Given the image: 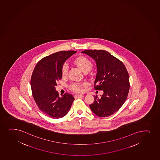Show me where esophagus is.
Wrapping results in <instances>:
<instances>
[{
  "instance_id": "1",
  "label": "esophagus",
  "mask_w": 160,
  "mask_h": 160,
  "mask_svg": "<svg viewBox=\"0 0 160 160\" xmlns=\"http://www.w3.org/2000/svg\"><path fill=\"white\" fill-rule=\"evenodd\" d=\"M82 97L83 96L82 95H76L74 96V98H78Z\"/></svg>"
}]
</instances>
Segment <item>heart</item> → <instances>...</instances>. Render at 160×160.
I'll list each match as a JSON object with an SVG mask.
<instances>
[{"instance_id":"heart-1","label":"heart","mask_w":160,"mask_h":160,"mask_svg":"<svg viewBox=\"0 0 160 160\" xmlns=\"http://www.w3.org/2000/svg\"><path fill=\"white\" fill-rule=\"evenodd\" d=\"M75 64L77 65L83 72H88L91 70L92 67V63L88 58L83 56H79L76 58L74 61ZM68 72V66L65 63L62 68V74L63 76H66ZM86 83H74L71 85V89L73 92H80L82 91V87L86 85Z\"/></svg>"}]
</instances>
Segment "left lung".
Segmentation results:
<instances>
[{
    "label": "left lung",
    "mask_w": 160,
    "mask_h": 160,
    "mask_svg": "<svg viewBox=\"0 0 160 160\" xmlns=\"http://www.w3.org/2000/svg\"><path fill=\"white\" fill-rule=\"evenodd\" d=\"M92 58L96 63L97 74L94 82L95 90L104 93L94 96L90 109L99 117H107L118 111L127 98L130 88L129 77L124 64L104 50L82 52Z\"/></svg>",
    "instance_id": "1"
}]
</instances>
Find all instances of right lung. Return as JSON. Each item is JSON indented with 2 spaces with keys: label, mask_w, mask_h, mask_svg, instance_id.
Wrapping results in <instances>:
<instances>
[{
  "label": "right lung",
  "mask_w": 160,
  "mask_h": 160,
  "mask_svg": "<svg viewBox=\"0 0 160 160\" xmlns=\"http://www.w3.org/2000/svg\"><path fill=\"white\" fill-rule=\"evenodd\" d=\"M77 52L61 51L42 58L36 64L31 79L33 97L38 108L47 116L61 118L68 113L74 100L66 92L62 97L55 89L62 79V68L65 61Z\"/></svg>",
  "instance_id": "obj_1"
}]
</instances>
